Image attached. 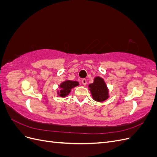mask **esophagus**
Wrapping results in <instances>:
<instances>
[{
  "label": "esophagus",
  "instance_id": "1",
  "mask_svg": "<svg viewBox=\"0 0 157 157\" xmlns=\"http://www.w3.org/2000/svg\"><path fill=\"white\" fill-rule=\"evenodd\" d=\"M82 84L84 85V86H86V85L87 84V81H86V80L85 79V78L82 79Z\"/></svg>",
  "mask_w": 157,
  "mask_h": 157
}]
</instances>
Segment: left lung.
<instances>
[{
	"mask_svg": "<svg viewBox=\"0 0 157 157\" xmlns=\"http://www.w3.org/2000/svg\"><path fill=\"white\" fill-rule=\"evenodd\" d=\"M89 90L95 101L102 102L109 98V90L104 80L97 77L94 78V82L89 84Z\"/></svg>",
	"mask_w": 157,
	"mask_h": 157,
	"instance_id": "8db88e82",
	"label": "left lung"
}]
</instances>
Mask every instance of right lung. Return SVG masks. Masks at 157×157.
<instances>
[{"label":"right lung","instance_id":"1","mask_svg":"<svg viewBox=\"0 0 157 157\" xmlns=\"http://www.w3.org/2000/svg\"><path fill=\"white\" fill-rule=\"evenodd\" d=\"M79 83L77 81H72V80H67L63 82L59 85V91L58 92V96L65 98L69 95L71 92V90L75 86H78Z\"/></svg>","mask_w":157,"mask_h":157}]
</instances>
